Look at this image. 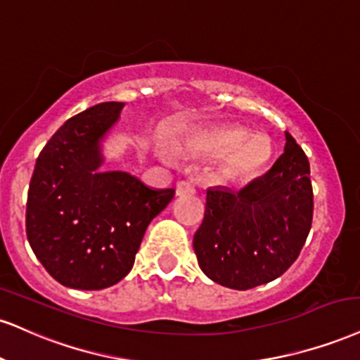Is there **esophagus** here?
<instances>
[{
    "label": "esophagus",
    "mask_w": 360,
    "mask_h": 360,
    "mask_svg": "<svg viewBox=\"0 0 360 360\" xmlns=\"http://www.w3.org/2000/svg\"><path fill=\"white\" fill-rule=\"evenodd\" d=\"M196 189H194V184L189 183V181H181L176 186V194L177 196H188V194H194Z\"/></svg>",
    "instance_id": "1"
}]
</instances>
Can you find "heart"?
<instances>
[{"label":"heart","instance_id":"heart-1","mask_svg":"<svg viewBox=\"0 0 360 360\" xmlns=\"http://www.w3.org/2000/svg\"><path fill=\"white\" fill-rule=\"evenodd\" d=\"M189 147L206 158L223 159L224 179L240 183L255 177L270 161L271 147L263 136H248L236 125L207 129L193 134Z\"/></svg>","mask_w":360,"mask_h":360}]
</instances>
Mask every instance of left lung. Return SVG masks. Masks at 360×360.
I'll list each match as a JSON object with an SVG mask.
<instances>
[{"mask_svg": "<svg viewBox=\"0 0 360 360\" xmlns=\"http://www.w3.org/2000/svg\"><path fill=\"white\" fill-rule=\"evenodd\" d=\"M283 154L241 191H206L205 218L193 246L206 276L250 290L278 278L304 248L314 218L309 159L285 134Z\"/></svg>", "mask_w": 360, "mask_h": 360, "instance_id": "left-lung-1", "label": "left lung"}]
</instances>
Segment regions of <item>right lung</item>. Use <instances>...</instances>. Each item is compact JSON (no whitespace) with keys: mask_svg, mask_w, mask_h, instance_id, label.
<instances>
[{"mask_svg":"<svg viewBox=\"0 0 360 360\" xmlns=\"http://www.w3.org/2000/svg\"><path fill=\"white\" fill-rule=\"evenodd\" d=\"M122 107L102 102L73 115L34 164L27 236L45 270L65 287L102 290L122 280L149 223L174 198V189L155 191L127 172H98V142Z\"/></svg>","mask_w":360,"mask_h":360,"instance_id":"right-lung-1","label":"right lung"}]
</instances>
